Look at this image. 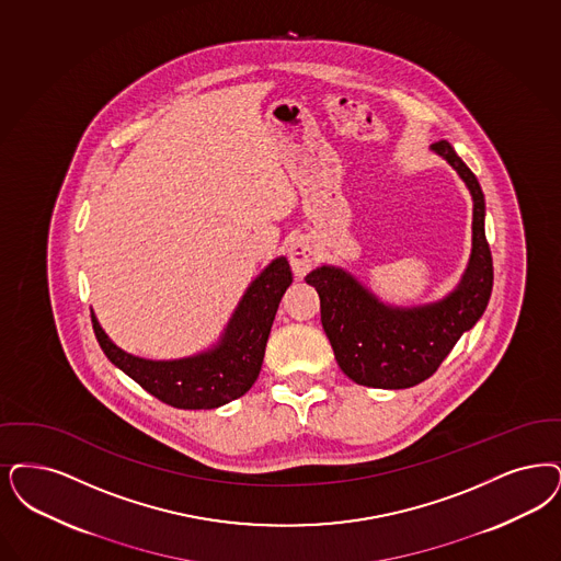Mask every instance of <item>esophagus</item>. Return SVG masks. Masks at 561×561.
I'll return each instance as SVG.
<instances>
[{
    "label": "esophagus",
    "mask_w": 561,
    "mask_h": 561,
    "mask_svg": "<svg viewBox=\"0 0 561 561\" xmlns=\"http://www.w3.org/2000/svg\"><path fill=\"white\" fill-rule=\"evenodd\" d=\"M288 261H290L291 271L298 277H305L309 271L314 267L313 244L307 238H298L290 248H288Z\"/></svg>",
    "instance_id": "34e87169"
}]
</instances>
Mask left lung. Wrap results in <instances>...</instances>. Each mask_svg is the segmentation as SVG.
<instances>
[{
  "instance_id": "8db88e82",
  "label": "left lung",
  "mask_w": 561,
  "mask_h": 561,
  "mask_svg": "<svg viewBox=\"0 0 561 561\" xmlns=\"http://www.w3.org/2000/svg\"><path fill=\"white\" fill-rule=\"evenodd\" d=\"M432 150L461 175L473 198L470 265L457 290L434 305L392 309L346 271L319 267L305 277L319 294L321 325L340 369L360 386L399 390L427 380L482 317L493 291V256L484 233L480 183L448 141L432 144Z\"/></svg>"
}]
</instances>
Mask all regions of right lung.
<instances>
[{
    "label": "right lung",
    "mask_w": 561,
    "mask_h": 561,
    "mask_svg": "<svg viewBox=\"0 0 561 561\" xmlns=\"http://www.w3.org/2000/svg\"><path fill=\"white\" fill-rule=\"evenodd\" d=\"M290 284V265L279 256L252 282L221 342L187 359L148 360L127 355L104 334L93 313L91 323L104 355L158 401L178 409H215L242 397L259 378L273 319Z\"/></svg>",
    "instance_id": "obj_1"
}]
</instances>
